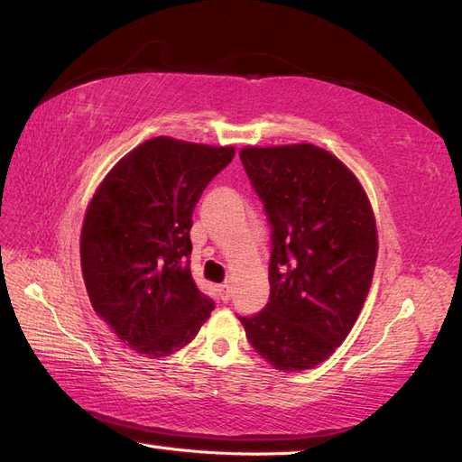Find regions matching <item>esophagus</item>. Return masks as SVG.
Listing matches in <instances>:
<instances>
[{"label":"esophagus","mask_w":462,"mask_h":462,"mask_svg":"<svg viewBox=\"0 0 462 462\" xmlns=\"http://www.w3.org/2000/svg\"><path fill=\"white\" fill-rule=\"evenodd\" d=\"M217 292H219V299H221L223 302H227V300L231 299L233 286H231L229 282H225V284H219V289H217Z\"/></svg>","instance_id":"esophagus-1"}]
</instances>
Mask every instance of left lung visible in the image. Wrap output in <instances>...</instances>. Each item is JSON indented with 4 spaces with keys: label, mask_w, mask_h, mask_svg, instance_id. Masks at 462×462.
Wrapping results in <instances>:
<instances>
[{
    "label": "left lung",
    "mask_w": 462,
    "mask_h": 462,
    "mask_svg": "<svg viewBox=\"0 0 462 462\" xmlns=\"http://www.w3.org/2000/svg\"><path fill=\"white\" fill-rule=\"evenodd\" d=\"M239 156L273 225L269 304L239 320L274 370H312L346 340L370 292V198L344 162L306 142L245 146Z\"/></svg>",
    "instance_id": "obj_1"
}]
</instances>
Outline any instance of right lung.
<instances>
[{
	"mask_svg": "<svg viewBox=\"0 0 462 462\" xmlns=\"http://www.w3.org/2000/svg\"><path fill=\"white\" fill-rule=\"evenodd\" d=\"M233 156V146L150 138L112 166L88 201L80 269L90 304L150 360L189 344L215 309L188 264L191 213Z\"/></svg>",
	"mask_w": 462,
	"mask_h": 462,
	"instance_id": "1",
	"label": "right lung"
}]
</instances>
